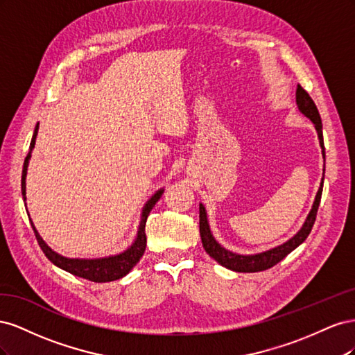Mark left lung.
Here are the masks:
<instances>
[{
	"instance_id": "obj_1",
	"label": "left lung",
	"mask_w": 355,
	"mask_h": 355,
	"mask_svg": "<svg viewBox=\"0 0 355 355\" xmlns=\"http://www.w3.org/2000/svg\"><path fill=\"white\" fill-rule=\"evenodd\" d=\"M296 105H297L299 111L314 123V127H315L317 135H318L320 146H321V149H323L321 153H323V158H326L324 142H323V124H321L318 110H317L314 101L311 99V96L306 93V90L300 87L299 84L296 89ZM323 184H324V178L321 179V184H320L318 192L315 196L313 209H311L308 218H306L305 223L302 225V228L299 230V232L296 235H293L290 240H287L286 243H283L282 245H277V247H274V249H270V250L262 252V253H256V254L232 253V252L225 249V247H222L211 235L206 209H204L202 204H200V235H201L204 250H206L218 263H220L225 268H228V270L237 271V272H257V271H265V270H268V268H272L274 265L283 261L290 252H293L297 245H300L306 240L311 230H313L315 218H317V210L320 206L321 192H323Z\"/></svg>"
}]
</instances>
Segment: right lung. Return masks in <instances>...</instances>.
<instances>
[{"instance_id":"right-lung-1","label":"right lung","mask_w":355,"mask_h":355,"mask_svg":"<svg viewBox=\"0 0 355 355\" xmlns=\"http://www.w3.org/2000/svg\"><path fill=\"white\" fill-rule=\"evenodd\" d=\"M37 133H38V124L35 125L34 136H32V141H31V145H29V153L25 158L24 170H22V196H24V200H26V171H28V164H29V159H31L32 149H34V146H35ZM163 192H164V189H158L155 194L146 201L145 207L142 210L141 223H139V230H137V235H136L135 243L130 247H128L127 250H124L123 253L108 256V257H98V259H71V257L62 256V254L56 253L55 250L50 249V247L46 244V241L41 239V235L35 230L34 223H32L31 219L29 220H31V225H32V230H34V232H35V237H37V241L41 247V250L44 252V254L49 257L50 262H53L56 266L62 268V270L71 272L72 275L85 278V280H90V282H94V283L114 282V280H118V278H123L124 275L130 272L132 268L139 261H141V257L144 256L145 249H146L145 225H146L148 214L155 206V202L161 198V196H163Z\"/></svg>"}]
</instances>
